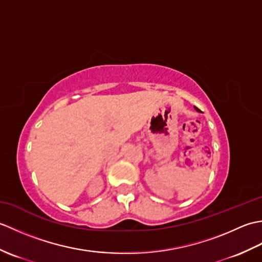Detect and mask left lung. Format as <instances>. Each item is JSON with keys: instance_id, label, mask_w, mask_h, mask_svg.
Returning a JSON list of instances; mask_svg holds the SVG:
<instances>
[{"instance_id": "left-lung-1", "label": "left lung", "mask_w": 262, "mask_h": 262, "mask_svg": "<svg viewBox=\"0 0 262 262\" xmlns=\"http://www.w3.org/2000/svg\"><path fill=\"white\" fill-rule=\"evenodd\" d=\"M196 110H197V111H200V110H199V109H198V108H196Z\"/></svg>"}]
</instances>
